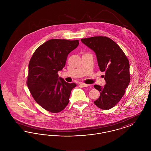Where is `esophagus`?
<instances>
[{"mask_svg": "<svg viewBox=\"0 0 151 151\" xmlns=\"http://www.w3.org/2000/svg\"><path fill=\"white\" fill-rule=\"evenodd\" d=\"M80 85L82 86L83 87H86V86H89V84H84V83H80Z\"/></svg>", "mask_w": 151, "mask_h": 151, "instance_id": "1", "label": "esophagus"}]
</instances>
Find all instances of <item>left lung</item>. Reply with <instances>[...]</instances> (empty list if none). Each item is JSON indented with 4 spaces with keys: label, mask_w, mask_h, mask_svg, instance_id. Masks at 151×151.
<instances>
[{
    "label": "left lung",
    "mask_w": 151,
    "mask_h": 151,
    "mask_svg": "<svg viewBox=\"0 0 151 151\" xmlns=\"http://www.w3.org/2000/svg\"><path fill=\"white\" fill-rule=\"evenodd\" d=\"M81 41L96 53L100 70L105 73L106 84L94 86L100 92L94 103L101 109H110L121 100L129 84V60L121 47L107 37H92Z\"/></svg>",
    "instance_id": "8db88e82"
}]
</instances>
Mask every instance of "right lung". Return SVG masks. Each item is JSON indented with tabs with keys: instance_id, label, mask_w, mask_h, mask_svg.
I'll list each match as a JSON object with an SVG mask.
<instances>
[{
	"instance_id": "1",
	"label": "right lung",
	"mask_w": 151,
	"mask_h": 151,
	"mask_svg": "<svg viewBox=\"0 0 151 151\" xmlns=\"http://www.w3.org/2000/svg\"><path fill=\"white\" fill-rule=\"evenodd\" d=\"M79 43V40L51 39L38 47L30 60L27 86L35 100L50 112L63 110L76 86L59 77L58 72Z\"/></svg>"
}]
</instances>
